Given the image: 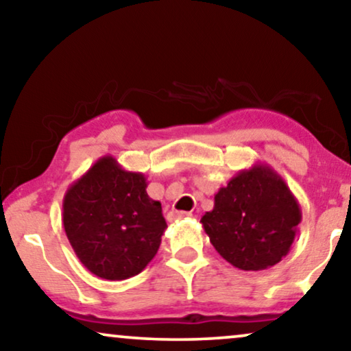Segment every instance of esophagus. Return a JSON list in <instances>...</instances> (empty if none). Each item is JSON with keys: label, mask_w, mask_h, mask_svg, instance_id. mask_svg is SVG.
Returning <instances> with one entry per match:
<instances>
[{"label": "esophagus", "mask_w": 351, "mask_h": 351, "mask_svg": "<svg viewBox=\"0 0 351 351\" xmlns=\"http://www.w3.org/2000/svg\"><path fill=\"white\" fill-rule=\"evenodd\" d=\"M191 217V213H182V210H171L167 214V220L174 222V220H180V219H189Z\"/></svg>", "instance_id": "esophagus-1"}]
</instances>
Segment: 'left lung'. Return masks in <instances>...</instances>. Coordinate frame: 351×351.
I'll return each mask as SVG.
<instances>
[{
	"label": "left lung",
	"mask_w": 351,
	"mask_h": 351,
	"mask_svg": "<svg viewBox=\"0 0 351 351\" xmlns=\"http://www.w3.org/2000/svg\"><path fill=\"white\" fill-rule=\"evenodd\" d=\"M300 220V206L282 177L268 165H254L215 193L214 209L201 223L225 261L258 271L287 256Z\"/></svg>",
	"instance_id": "left-lung-1"
}]
</instances>
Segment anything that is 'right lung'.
I'll use <instances>...</instances> for the list:
<instances>
[{"label": "right lung", "instance_id": "right-lung-1", "mask_svg": "<svg viewBox=\"0 0 351 351\" xmlns=\"http://www.w3.org/2000/svg\"><path fill=\"white\" fill-rule=\"evenodd\" d=\"M62 222L76 257L110 281L136 276L156 256L166 230L161 203L147 195L142 172L104 156L70 185Z\"/></svg>", "mask_w": 351, "mask_h": 351}]
</instances>
